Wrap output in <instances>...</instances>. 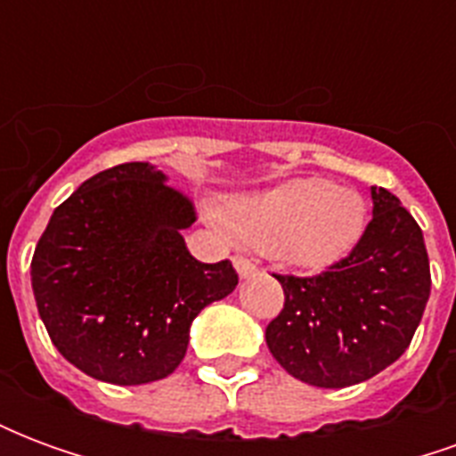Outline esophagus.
<instances>
[{"instance_id": "1", "label": "esophagus", "mask_w": 456, "mask_h": 456, "mask_svg": "<svg viewBox=\"0 0 456 456\" xmlns=\"http://www.w3.org/2000/svg\"><path fill=\"white\" fill-rule=\"evenodd\" d=\"M234 268H237L239 278H251V276H256V273H258V268L244 256H234Z\"/></svg>"}]
</instances>
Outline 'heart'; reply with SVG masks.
I'll list each match as a JSON object with an SVG mask.
<instances>
[{
	"mask_svg": "<svg viewBox=\"0 0 456 456\" xmlns=\"http://www.w3.org/2000/svg\"><path fill=\"white\" fill-rule=\"evenodd\" d=\"M229 239L273 254L290 266L322 271L339 264L362 241L366 202L352 188L327 178H293L229 200L227 215L205 209Z\"/></svg>",
	"mask_w": 456,
	"mask_h": 456,
	"instance_id": "heart-1",
	"label": "heart"
}]
</instances>
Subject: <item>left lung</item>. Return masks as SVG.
<instances>
[{"instance_id": "left-lung-1", "label": "left lung", "mask_w": 456, "mask_h": 456, "mask_svg": "<svg viewBox=\"0 0 456 456\" xmlns=\"http://www.w3.org/2000/svg\"><path fill=\"white\" fill-rule=\"evenodd\" d=\"M373 219L339 264L313 278L276 276L286 293L266 344L297 381L354 386L408 349L430 297L425 239L401 200L371 188Z\"/></svg>"}]
</instances>
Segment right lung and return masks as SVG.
Segmentation results:
<instances>
[{"label":"right lung","mask_w":456,"mask_h":456,"mask_svg":"<svg viewBox=\"0 0 456 456\" xmlns=\"http://www.w3.org/2000/svg\"><path fill=\"white\" fill-rule=\"evenodd\" d=\"M192 222L190 200L146 160L97 173L53 209L36 244L31 288L68 362L114 386L178 369L192 320L239 283L229 261L190 254L183 229Z\"/></svg>","instance_id":"1"}]
</instances>
